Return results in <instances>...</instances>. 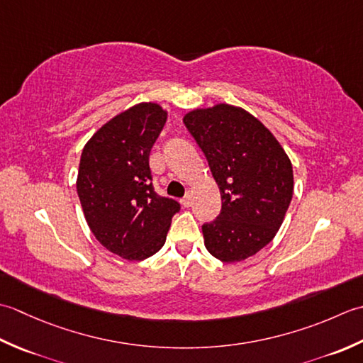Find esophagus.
Listing matches in <instances>:
<instances>
[{
    "instance_id": "1",
    "label": "esophagus",
    "mask_w": 363,
    "mask_h": 363,
    "mask_svg": "<svg viewBox=\"0 0 363 363\" xmlns=\"http://www.w3.org/2000/svg\"><path fill=\"white\" fill-rule=\"evenodd\" d=\"M191 203H192V199H191L189 194L184 196V197L182 199V205H183V206H191Z\"/></svg>"
}]
</instances>
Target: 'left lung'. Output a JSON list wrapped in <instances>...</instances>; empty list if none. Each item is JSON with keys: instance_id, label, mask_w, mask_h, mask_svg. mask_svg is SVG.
Returning a JSON list of instances; mask_svg holds the SVG:
<instances>
[{"instance_id": "left-lung-1", "label": "left lung", "mask_w": 363, "mask_h": 363, "mask_svg": "<svg viewBox=\"0 0 363 363\" xmlns=\"http://www.w3.org/2000/svg\"><path fill=\"white\" fill-rule=\"evenodd\" d=\"M203 152L223 206L202 225L205 246L225 263L246 260L274 238L293 197V167L282 145L252 114L230 105L184 116Z\"/></svg>"}]
</instances>
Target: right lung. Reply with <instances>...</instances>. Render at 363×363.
Segmentation results:
<instances>
[{
	"instance_id": "1",
	"label": "right lung",
	"mask_w": 363,
	"mask_h": 363,
	"mask_svg": "<svg viewBox=\"0 0 363 363\" xmlns=\"http://www.w3.org/2000/svg\"><path fill=\"white\" fill-rule=\"evenodd\" d=\"M166 116L155 103H140L103 125L81 153L77 191L87 224L127 260L157 254L180 211L179 202L155 191L149 164Z\"/></svg>"
}]
</instances>
